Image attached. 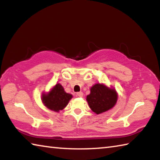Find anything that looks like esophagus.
Wrapping results in <instances>:
<instances>
[{
	"label": "esophagus",
	"mask_w": 160,
	"mask_h": 160,
	"mask_svg": "<svg viewBox=\"0 0 160 160\" xmlns=\"http://www.w3.org/2000/svg\"><path fill=\"white\" fill-rule=\"evenodd\" d=\"M77 96L79 97H82L83 96V93L82 92H77Z\"/></svg>",
	"instance_id": "1"
}]
</instances>
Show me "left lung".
Segmentation results:
<instances>
[{
    "label": "left lung",
    "instance_id": "left-lung-1",
    "mask_svg": "<svg viewBox=\"0 0 160 160\" xmlns=\"http://www.w3.org/2000/svg\"><path fill=\"white\" fill-rule=\"evenodd\" d=\"M89 107L97 114L108 111L114 106L117 101V93L113 89L108 88L102 84H95L87 96Z\"/></svg>",
    "mask_w": 160,
    "mask_h": 160
}]
</instances>
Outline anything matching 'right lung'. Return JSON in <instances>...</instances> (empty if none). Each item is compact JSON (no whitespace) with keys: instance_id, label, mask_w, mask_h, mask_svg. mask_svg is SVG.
Wrapping results in <instances>:
<instances>
[{"instance_id":"obj_1","label":"right lung","mask_w":160,"mask_h":160,"mask_svg":"<svg viewBox=\"0 0 160 160\" xmlns=\"http://www.w3.org/2000/svg\"><path fill=\"white\" fill-rule=\"evenodd\" d=\"M72 97L64 91L61 85L56 84L48 94H42V99L48 109L58 112L67 106Z\"/></svg>"}]
</instances>
